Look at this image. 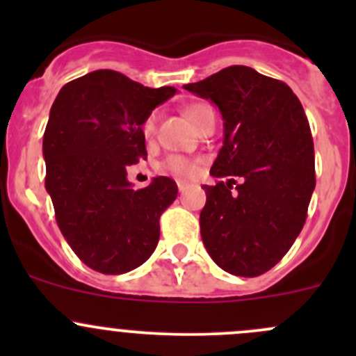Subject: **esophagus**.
I'll list each match as a JSON object with an SVG mask.
<instances>
[{
    "label": "esophagus",
    "instance_id": "esophagus-1",
    "mask_svg": "<svg viewBox=\"0 0 356 356\" xmlns=\"http://www.w3.org/2000/svg\"><path fill=\"white\" fill-rule=\"evenodd\" d=\"M188 186H189L188 181H182V179H179V181H177L179 191H186V189H188Z\"/></svg>",
    "mask_w": 356,
    "mask_h": 356
}]
</instances>
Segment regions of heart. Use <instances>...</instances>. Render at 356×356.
I'll use <instances>...</instances> for the list:
<instances>
[{
  "label": "heart",
  "instance_id": "1",
  "mask_svg": "<svg viewBox=\"0 0 356 356\" xmlns=\"http://www.w3.org/2000/svg\"><path fill=\"white\" fill-rule=\"evenodd\" d=\"M184 115L189 118V122H191L198 131H201L208 122L215 120L213 108H211L210 105H207V103H201V102H195L186 105ZM156 120H158V115L155 111H153L152 115H148V118H146L145 124H143V132H145L146 136H152L153 132H155ZM160 168L163 172H168V174L182 175V177H193V175L196 174L195 161H191L189 158L181 156V155L168 156L167 160L161 163Z\"/></svg>",
  "mask_w": 356,
  "mask_h": 356
}]
</instances>
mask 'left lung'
I'll list each match as a JSON object with an SVG mask.
<instances>
[{
    "mask_svg": "<svg viewBox=\"0 0 356 356\" xmlns=\"http://www.w3.org/2000/svg\"><path fill=\"white\" fill-rule=\"evenodd\" d=\"M184 89L213 102L224 118V146L203 186L201 239L225 272L257 277L293 246L315 189L314 139L286 82L232 65ZM236 189H234V186Z\"/></svg>",
    "mask_w": 356,
    "mask_h": 356,
    "instance_id": "left-lung-1",
    "label": "left lung"
}]
</instances>
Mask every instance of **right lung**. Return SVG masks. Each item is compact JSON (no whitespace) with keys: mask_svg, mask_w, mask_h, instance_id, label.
<instances>
[{"mask_svg":"<svg viewBox=\"0 0 356 356\" xmlns=\"http://www.w3.org/2000/svg\"><path fill=\"white\" fill-rule=\"evenodd\" d=\"M175 91L95 70L63 86L53 103L42 138L46 191L63 238L92 270L125 274L155 251L177 184L155 177L132 189L127 170L148 156L145 120Z\"/></svg>","mask_w":356,"mask_h":356,"instance_id":"add662e5","label":"right lung"}]
</instances>
